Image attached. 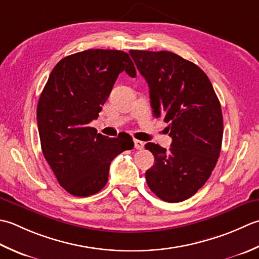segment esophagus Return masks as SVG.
Wrapping results in <instances>:
<instances>
[{
    "mask_svg": "<svg viewBox=\"0 0 259 259\" xmlns=\"http://www.w3.org/2000/svg\"><path fill=\"white\" fill-rule=\"evenodd\" d=\"M134 146L136 150H143L144 149V143L142 141L134 140Z\"/></svg>",
    "mask_w": 259,
    "mask_h": 259,
    "instance_id": "esophagus-1",
    "label": "esophagus"
}]
</instances>
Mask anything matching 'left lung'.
<instances>
[{"instance_id":"8db88e82","label":"left lung","mask_w":259,"mask_h":259,"mask_svg":"<svg viewBox=\"0 0 259 259\" xmlns=\"http://www.w3.org/2000/svg\"><path fill=\"white\" fill-rule=\"evenodd\" d=\"M150 88L155 117L168 123L170 150L147 143L154 165L145 172L147 186L166 202L189 199L207 182L217 164L224 134L223 112L208 76L170 51L131 50Z\"/></svg>"}]
</instances>
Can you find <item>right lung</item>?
Returning <instances> with one entry per match:
<instances>
[{"label":"right lung","mask_w":259,"mask_h":259,"mask_svg":"<svg viewBox=\"0 0 259 259\" xmlns=\"http://www.w3.org/2000/svg\"><path fill=\"white\" fill-rule=\"evenodd\" d=\"M122 71L136 77L124 51L77 52L57 63L40 95L36 120L42 153L58 182L72 196L99 192L108 181L110 162L134 146L128 134L109 139L89 126Z\"/></svg>","instance_id":"add662e5"}]
</instances>
